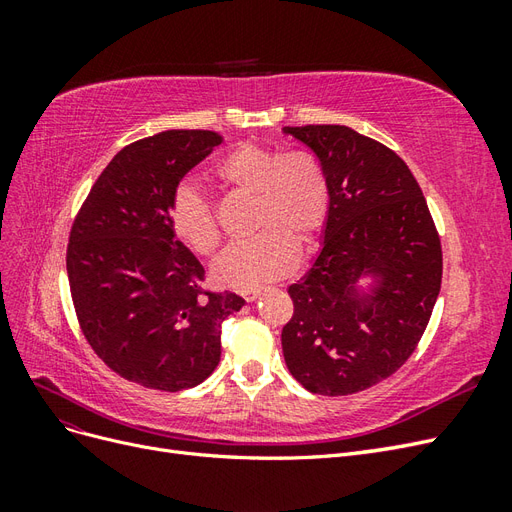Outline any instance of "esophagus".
I'll return each mask as SVG.
<instances>
[{
  "instance_id": "esophagus-1",
  "label": "esophagus",
  "mask_w": 512,
  "mask_h": 512,
  "mask_svg": "<svg viewBox=\"0 0 512 512\" xmlns=\"http://www.w3.org/2000/svg\"><path fill=\"white\" fill-rule=\"evenodd\" d=\"M241 294H243V299H245L247 303H252V301H256V299L260 297L262 290H260V288H256V290H243Z\"/></svg>"
}]
</instances>
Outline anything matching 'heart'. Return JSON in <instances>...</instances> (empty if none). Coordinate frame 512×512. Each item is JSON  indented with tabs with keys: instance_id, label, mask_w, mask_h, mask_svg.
I'll use <instances>...</instances> for the list:
<instances>
[{
	"instance_id": "heart-1",
	"label": "heart",
	"mask_w": 512,
	"mask_h": 512,
	"mask_svg": "<svg viewBox=\"0 0 512 512\" xmlns=\"http://www.w3.org/2000/svg\"><path fill=\"white\" fill-rule=\"evenodd\" d=\"M215 177L230 190L254 196L252 226L260 230L215 260V282L250 290L290 273L297 245L301 250L312 245L329 218L331 188L322 162L305 149L280 153L241 145L215 164ZM168 224L198 256H211L220 247L222 232L213 205L194 185L183 183L175 190Z\"/></svg>"
}]
</instances>
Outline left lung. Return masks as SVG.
<instances>
[{"instance_id":"1","label":"left lung","mask_w":512,"mask_h":512,"mask_svg":"<svg viewBox=\"0 0 512 512\" xmlns=\"http://www.w3.org/2000/svg\"><path fill=\"white\" fill-rule=\"evenodd\" d=\"M316 153L331 205L322 250L288 288L282 331L290 374L318 395H352L393 376L427 329L442 247L406 162L346 126L284 128ZM369 276L372 288L358 282Z\"/></svg>"}]
</instances>
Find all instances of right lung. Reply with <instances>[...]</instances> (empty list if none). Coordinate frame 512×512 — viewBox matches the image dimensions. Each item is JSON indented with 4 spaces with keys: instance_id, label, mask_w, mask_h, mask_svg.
I'll return each instance as SVG.
<instances>
[{
    "instance_id": "obj_1",
    "label": "right lung",
    "mask_w": 512,
    "mask_h": 512,
    "mask_svg": "<svg viewBox=\"0 0 512 512\" xmlns=\"http://www.w3.org/2000/svg\"><path fill=\"white\" fill-rule=\"evenodd\" d=\"M220 143L218 132L166 130L123 147L70 230L81 331L115 374L145 389L177 393L209 378L222 322L245 305L235 292L200 288L205 269L168 224L179 181Z\"/></svg>"
}]
</instances>
